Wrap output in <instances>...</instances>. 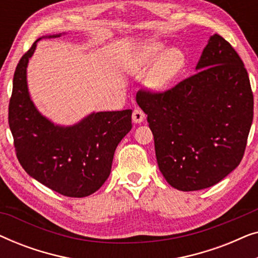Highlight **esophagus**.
<instances>
[{
	"instance_id": "obj_1",
	"label": "esophagus",
	"mask_w": 258,
	"mask_h": 258,
	"mask_svg": "<svg viewBox=\"0 0 258 258\" xmlns=\"http://www.w3.org/2000/svg\"><path fill=\"white\" fill-rule=\"evenodd\" d=\"M146 118V114L141 110V109H134L133 111V121L135 123H141L143 122V119Z\"/></svg>"
}]
</instances>
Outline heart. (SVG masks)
<instances>
[{"instance_id": "b5f03b06", "label": "heart", "mask_w": 258, "mask_h": 258, "mask_svg": "<svg viewBox=\"0 0 258 258\" xmlns=\"http://www.w3.org/2000/svg\"><path fill=\"white\" fill-rule=\"evenodd\" d=\"M164 50V44L153 42L134 52L128 62L129 72L142 74L158 61L147 77L148 86L154 90L165 89L182 73L186 63L185 54L181 49L169 48L165 52Z\"/></svg>"}]
</instances>
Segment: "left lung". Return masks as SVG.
<instances>
[{"instance_id":"8db88e82","label":"left lung","mask_w":258,"mask_h":258,"mask_svg":"<svg viewBox=\"0 0 258 258\" xmlns=\"http://www.w3.org/2000/svg\"><path fill=\"white\" fill-rule=\"evenodd\" d=\"M196 69L171 89L136 94L158 168L182 191L209 188L241 163L253 117L248 72L221 35L210 37Z\"/></svg>"}]
</instances>
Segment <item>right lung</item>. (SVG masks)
I'll list each match as a JSON object with an SVG mask.
<instances>
[{
	"label": "right lung",
	"mask_w": 258,
	"mask_h": 258,
	"mask_svg": "<svg viewBox=\"0 0 258 258\" xmlns=\"http://www.w3.org/2000/svg\"><path fill=\"white\" fill-rule=\"evenodd\" d=\"M38 40L14 74L8 122L17 160L49 189L68 197L89 196L110 175L116 147L133 126V110L94 112L67 128L49 122L36 110L27 88L28 61Z\"/></svg>",
	"instance_id": "obj_1"
}]
</instances>
